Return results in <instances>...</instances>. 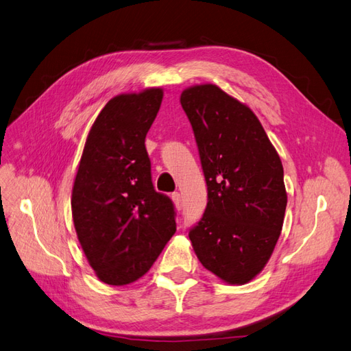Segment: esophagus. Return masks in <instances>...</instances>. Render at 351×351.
I'll list each match as a JSON object with an SVG mask.
<instances>
[{"instance_id": "obj_1", "label": "esophagus", "mask_w": 351, "mask_h": 351, "mask_svg": "<svg viewBox=\"0 0 351 351\" xmlns=\"http://www.w3.org/2000/svg\"><path fill=\"white\" fill-rule=\"evenodd\" d=\"M171 199H173V202H174V206H176V209H182L183 208V200H182V195H180L178 192H176V193H173L171 195Z\"/></svg>"}]
</instances>
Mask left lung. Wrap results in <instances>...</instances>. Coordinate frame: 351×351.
I'll list each match as a JSON object with an SVG mask.
<instances>
[{"label":"left lung","mask_w":351,"mask_h":351,"mask_svg":"<svg viewBox=\"0 0 351 351\" xmlns=\"http://www.w3.org/2000/svg\"><path fill=\"white\" fill-rule=\"evenodd\" d=\"M180 102L208 186L205 214L190 241L208 271L228 284H246L268 263L282 230L280 155L254 112L217 84L190 86Z\"/></svg>","instance_id":"8db88e82"}]
</instances>
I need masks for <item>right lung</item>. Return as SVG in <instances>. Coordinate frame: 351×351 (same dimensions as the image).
Masks as SVG:
<instances>
[{"instance_id": "1", "label": "right lung", "mask_w": 351, "mask_h": 351, "mask_svg": "<svg viewBox=\"0 0 351 351\" xmlns=\"http://www.w3.org/2000/svg\"><path fill=\"white\" fill-rule=\"evenodd\" d=\"M162 97L161 88L117 95L83 147L71 214L84 256L105 284L143 277L176 232L174 205L154 189L145 147Z\"/></svg>"}]
</instances>
